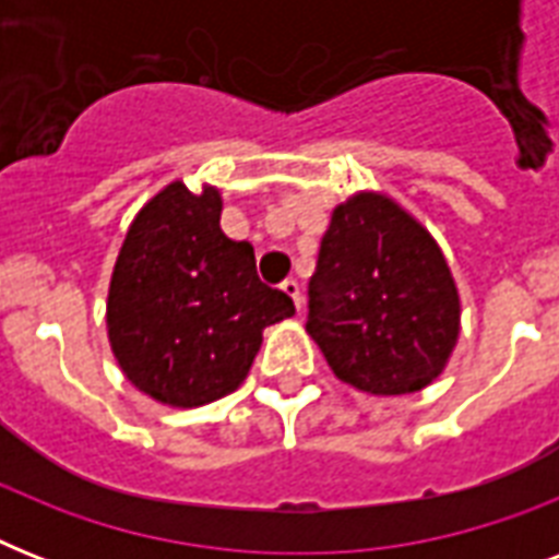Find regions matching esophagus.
<instances>
[{
  "label": "esophagus",
  "mask_w": 559,
  "mask_h": 559,
  "mask_svg": "<svg viewBox=\"0 0 559 559\" xmlns=\"http://www.w3.org/2000/svg\"><path fill=\"white\" fill-rule=\"evenodd\" d=\"M281 289H284V293H287V296L293 298V305H296V310H298V313H301V287H298V281L287 278V281H284V284H281Z\"/></svg>",
  "instance_id": "esophagus-1"
}]
</instances>
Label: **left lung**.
I'll return each mask as SVG.
<instances>
[{"mask_svg": "<svg viewBox=\"0 0 559 559\" xmlns=\"http://www.w3.org/2000/svg\"><path fill=\"white\" fill-rule=\"evenodd\" d=\"M307 333L342 382L412 394L443 371L461 301L441 246L385 193L336 205L310 278Z\"/></svg>", "mask_w": 559, "mask_h": 559, "instance_id": "left-lung-1", "label": "left lung"}]
</instances>
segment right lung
<instances>
[{"mask_svg":"<svg viewBox=\"0 0 559 559\" xmlns=\"http://www.w3.org/2000/svg\"><path fill=\"white\" fill-rule=\"evenodd\" d=\"M217 188H162L127 228L107 298L112 354L135 389L193 408L246 380L263 328L296 313L261 284L254 249L219 228Z\"/></svg>","mask_w":559,"mask_h":559,"instance_id":"obj_1","label":"right lung"}]
</instances>
